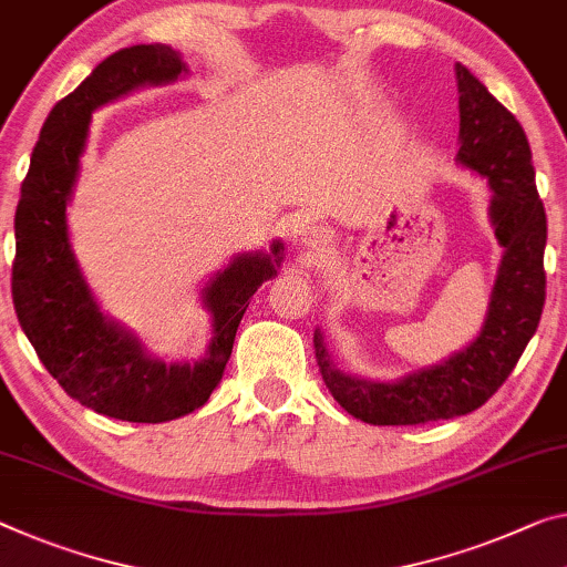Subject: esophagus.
<instances>
[{
  "label": "esophagus",
  "instance_id": "obj_1",
  "mask_svg": "<svg viewBox=\"0 0 567 567\" xmlns=\"http://www.w3.org/2000/svg\"><path fill=\"white\" fill-rule=\"evenodd\" d=\"M309 238H307V243L309 246H313V248H321L327 243V235H324V230H319V228H309Z\"/></svg>",
  "mask_w": 567,
  "mask_h": 567
}]
</instances>
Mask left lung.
Wrapping results in <instances>:
<instances>
[{"label":"left lung","mask_w":567,"mask_h":567,"mask_svg":"<svg viewBox=\"0 0 567 567\" xmlns=\"http://www.w3.org/2000/svg\"><path fill=\"white\" fill-rule=\"evenodd\" d=\"M456 78L458 159L489 179L492 223L504 258L482 334L464 352L395 385H378L339 372L319 332L313 334V352L329 393L347 413L372 425H417L482 408L515 370L543 317L547 217L535 187L527 136L519 121L461 63Z\"/></svg>","instance_id":"8db88e82"}]
</instances>
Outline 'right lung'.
I'll list each match as a JSON object with an SVG mask.
<instances>
[{"instance_id": "1", "label": "right lung", "mask_w": 567, "mask_h": 567, "mask_svg": "<svg viewBox=\"0 0 567 567\" xmlns=\"http://www.w3.org/2000/svg\"><path fill=\"white\" fill-rule=\"evenodd\" d=\"M182 68L167 45L124 48L95 65L42 124L14 213L12 301L22 332L68 395L95 413L132 423H164L207 403L230 360L250 296L276 276L281 260V246H274V258L243 256L217 274L205 291L215 337L195 368L146 360L142 347L95 309L65 225L91 113L142 83L174 81Z\"/></svg>"}]
</instances>
